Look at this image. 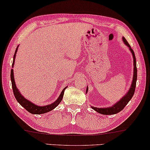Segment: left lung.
<instances>
[{
    "mask_svg": "<svg viewBox=\"0 0 150 150\" xmlns=\"http://www.w3.org/2000/svg\"><path fill=\"white\" fill-rule=\"evenodd\" d=\"M123 42H124V44L128 47L130 49V52H132V57H133V61H134V74H133V79L132 84H131V87L129 89V91L127 92L126 95L124 97L120 99V101H118L116 104H115L113 106H110V107L108 108H96L91 106V108L93 110H95L96 112H99L100 114L103 115H114L116 113H118L119 112H120L121 110L124 109L125 106L127 105V104L128 103L129 101L131 100V98H132L133 95H134V91H135V88H136V83H137V61H136V57H135L134 52L130 45H129L128 42H127V40L125 39V38H123ZM88 91V87H87V90L86 92Z\"/></svg>",
    "mask_w": 150,
    "mask_h": 150,
    "instance_id": "left-lung-1",
    "label": "left lung"
}]
</instances>
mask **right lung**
I'll use <instances>...</instances> for the list:
<instances>
[{
	"label": "right lung",
	"instance_id": "add662e5",
	"mask_svg": "<svg viewBox=\"0 0 150 150\" xmlns=\"http://www.w3.org/2000/svg\"><path fill=\"white\" fill-rule=\"evenodd\" d=\"M18 46L16 48V50L15 51V54H14L13 56V63H12V67H13L14 63H15V59H16V52L18 51ZM11 84H12V88H13V94L15 96L16 99L17 100V101L18 102L20 105L25 108V109L28 111L30 113L32 114H36V115H39V114H43V113H46V112H48L50 110H52L54 109V108H56L57 106L59 105V103L61 102V100L63 99V94H64V91L65 89H66L67 87H65L64 89H63L62 92H61L59 97L57 98V100L53 103L48 104V105L46 106H40L36 105L33 103H32L31 102H30L29 100H26L25 98L23 97L22 96V94L20 93V92L19 91V90L18 89L16 85V83H15V80H14V76H13V69H11Z\"/></svg>",
	"mask_w": 150,
	"mask_h": 150
}]
</instances>
